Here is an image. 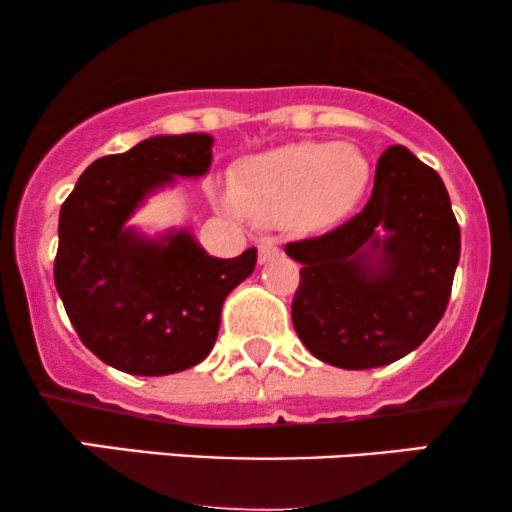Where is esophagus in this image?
<instances>
[{"label": "esophagus", "instance_id": "obj_1", "mask_svg": "<svg viewBox=\"0 0 512 512\" xmlns=\"http://www.w3.org/2000/svg\"><path fill=\"white\" fill-rule=\"evenodd\" d=\"M280 256V246L273 242V239H263L258 244V263H270Z\"/></svg>", "mask_w": 512, "mask_h": 512}]
</instances>
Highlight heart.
<instances>
[{"instance_id":"obj_1","label":"heart","mask_w":512,"mask_h":512,"mask_svg":"<svg viewBox=\"0 0 512 512\" xmlns=\"http://www.w3.org/2000/svg\"><path fill=\"white\" fill-rule=\"evenodd\" d=\"M369 174V160L352 143H287L249 155L220 201L261 225L287 220L297 230H323L357 206Z\"/></svg>"}]
</instances>
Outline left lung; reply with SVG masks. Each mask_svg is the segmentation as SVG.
Masks as SVG:
<instances>
[{"label":"left lung","instance_id":"obj_1","mask_svg":"<svg viewBox=\"0 0 512 512\" xmlns=\"http://www.w3.org/2000/svg\"><path fill=\"white\" fill-rule=\"evenodd\" d=\"M285 251L302 263L292 323L306 350L340 369H376L417 350L446 314L460 227L438 172L390 146L362 213Z\"/></svg>","mask_w":512,"mask_h":512}]
</instances>
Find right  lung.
<instances>
[{
  "instance_id": "right-lung-1",
  "label": "right lung",
  "mask_w": 512,
  "mask_h": 512,
  "mask_svg": "<svg viewBox=\"0 0 512 512\" xmlns=\"http://www.w3.org/2000/svg\"><path fill=\"white\" fill-rule=\"evenodd\" d=\"M213 162V136H150L98 158L59 210L54 285L78 338L124 374L167 376L208 357L222 302L256 266V249L215 258L189 230L129 225L148 196Z\"/></svg>"
}]
</instances>
